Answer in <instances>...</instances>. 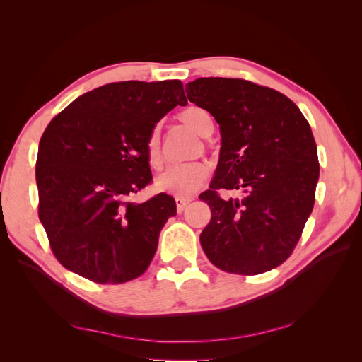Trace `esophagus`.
<instances>
[{"label": "esophagus", "mask_w": 362, "mask_h": 362, "mask_svg": "<svg viewBox=\"0 0 362 362\" xmlns=\"http://www.w3.org/2000/svg\"><path fill=\"white\" fill-rule=\"evenodd\" d=\"M190 201H192L190 198H182V196H177V198H175V202H177V210H178V213H182L184 208L189 205Z\"/></svg>", "instance_id": "1"}]
</instances>
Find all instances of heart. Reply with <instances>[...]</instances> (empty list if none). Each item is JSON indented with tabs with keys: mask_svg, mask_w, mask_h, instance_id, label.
<instances>
[{
	"mask_svg": "<svg viewBox=\"0 0 362 362\" xmlns=\"http://www.w3.org/2000/svg\"><path fill=\"white\" fill-rule=\"evenodd\" d=\"M180 120L187 125L196 134L202 137L210 136L213 133V120L206 110L198 105H189L180 113ZM146 158L151 168H158L161 163L160 151V128L154 127L146 139ZM210 175V168L204 161H192L181 164H170L164 169L156 180V185L160 192L177 194V196H190L198 192L202 184Z\"/></svg>",
	"mask_w": 362,
	"mask_h": 362,
	"instance_id": "b5f03b06",
	"label": "heart"
}]
</instances>
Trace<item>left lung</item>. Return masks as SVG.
Listing matches in <instances>:
<instances>
[{
  "mask_svg": "<svg viewBox=\"0 0 362 362\" xmlns=\"http://www.w3.org/2000/svg\"><path fill=\"white\" fill-rule=\"evenodd\" d=\"M185 92L222 136L210 190L199 196L211 208L199 238L205 255L235 275L278 267L314 206L320 166L308 120L286 95L242 78H198ZM221 188L238 189L243 199L222 200Z\"/></svg>",
  "mask_w": 362,
  "mask_h": 362,
  "instance_id": "1",
  "label": "left lung"
}]
</instances>
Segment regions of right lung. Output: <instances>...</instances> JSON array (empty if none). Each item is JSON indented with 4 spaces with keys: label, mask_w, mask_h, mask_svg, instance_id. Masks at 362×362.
Instances as JSON below:
<instances>
[{
    "label": "right lung",
    "mask_w": 362,
    "mask_h": 362,
    "mask_svg": "<svg viewBox=\"0 0 362 362\" xmlns=\"http://www.w3.org/2000/svg\"><path fill=\"white\" fill-rule=\"evenodd\" d=\"M187 100L180 80L110 83L76 98L39 141V218L60 264L98 284H124L149 267L177 214L172 196L136 204L152 181L146 139Z\"/></svg>",
    "instance_id": "add662e5"
}]
</instances>
